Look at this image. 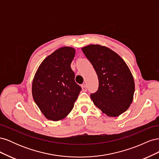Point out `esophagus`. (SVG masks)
<instances>
[{"label": "esophagus", "instance_id": "esophagus-1", "mask_svg": "<svg viewBox=\"0 0 159 159\" xmlns=\"http://www.w3.org/2000/svg\"><path fill=\"white\" fill-rule=\"evenodd\" d=\"M81 88H82V90L83 91H87L88 90V88H87V85H86V84H83L82 85H81Z\"/></svg>", "mask_w": 159, "mask_h": 159}]
</instances>
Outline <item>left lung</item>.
I'll list each match as a JSON object with an SVG mask.
<instances>
[{
    "label": "left lung",
    "instance_id": "1",
    "mask_svg": "<svg viewBox=\"0 0 159 159\" xmlns=\"http://www.w3.org/2000/svg\"><path fill=\"white\" fill-rule=\"evenodd\" d=\"M98 77V91L90 97L96 107L109 117H117L133 99L134 82L131 71L117 53L98 44L82 48Z\"/></svg>",
    "mask_w": 159,
    "mask_h": 159
}]
</instances>
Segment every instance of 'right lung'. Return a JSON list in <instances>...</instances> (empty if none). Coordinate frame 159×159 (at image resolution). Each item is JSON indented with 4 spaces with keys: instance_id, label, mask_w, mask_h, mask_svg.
<instances>
[{
    "instance_id": "obj_1",
    "label": "right lung",
    "mask_w": 159,
    "mask_h": 159,
    "mask_svg": "<svg viewBox=\"0 0 159 159\" xmlns=\"http://www.w3.org/2000/svg\"><path fill=\"white\" fill-rule=\"evenodd\" d=\"M75 49L62 47L46 57L33 80V99L49 120L65 118L74 107L81 88L75 81L71 63Z\"/></svg>"
}]
</instances>
